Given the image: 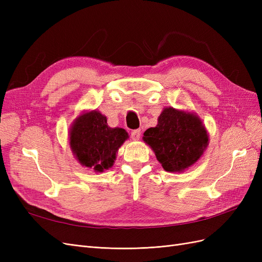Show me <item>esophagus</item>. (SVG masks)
Masks as SVG:
<instances>
[{"instance_id":"obj_1","label":"esophagus","mask_w":262,"mask_h":262,"mask_svg":"<svg viewBox=\"0 0 262 262\" xmlns=\"http://www.w3.org/2000/svg\"><path fill=\"white\" fill-rule=\"evenodd\" d=\"M140 137H141V130L137 129V130L131 131V139L133 141H138L140 139Z\"/></svg>"}]
</instances>
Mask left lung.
<instances>
[{"label": "left lung", "instance_id": "left-lung-1", "mask_svg": "<svg viewBox=\"0 0 262 262\" xmlns=\"http://www.w3.org/2000/svg\"><path fill=\"white\" fill-rule=\"evenodd\" d=\"M143 140L153 148L166 171H182L193 165L208 146V134L199 118L173 109L163 110L155 128Z\"/></svg>", "mask_w": 262, "mask_h": 262}]
</instances>
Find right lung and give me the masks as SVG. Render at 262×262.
Instances as JSON below:
<instances>
[{
	"label": "right lung",
	"instance_id": "add662e5",
	"mask_svg": "<svg viewBox=\"0 0 262 262\" xmlns=\"http://www.w3.org/2000/svg\"><path fill=\"white\" fill-rule=\"evenodd\" d=\"M128 139L121 128H110L100 113L91 112L76 119L70 131V145L83 166L104 171L114 165L119 147Z\"/></svg>",
	"mask_w": 262,
	"mask_h": 262
}]
</instances>
